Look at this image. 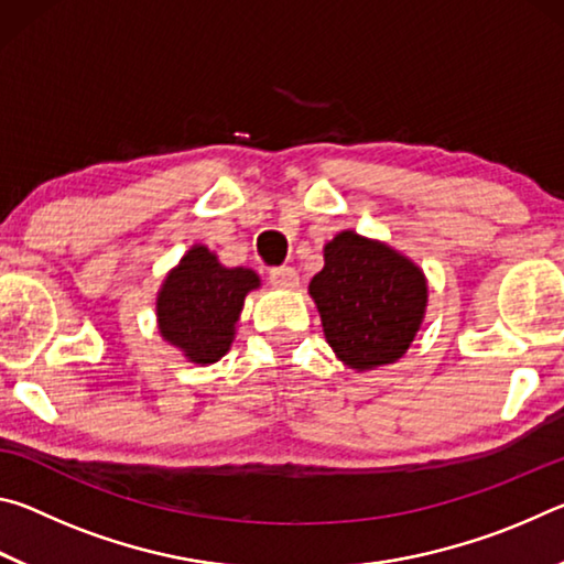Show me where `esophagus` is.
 I'll use <instances>...</instances> for the list:
<instances>
[{
    "mask_svg": "<svg viewBox=\"0 0 564 564\" xmlns=\"http://www.w3.org/2000/svg\"><path fill=\"white\" fill-rule=\"evenodd\" d=\"M269 281H271V285H275V289H283V291L299 289V283H301L299 273L289 269V265H283V269H273L269 273Z\"/></svg>",
    "mask_w": 564,
    "mask_h": 564,
    "instance_id": "1",
    "label": "esophagus"
}]
</instances>
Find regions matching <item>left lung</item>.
<instances>
[{
  "instance_id": "1",
  "label": "left lung",
  "mask_w": 564,
  "mask_h": 564,
  "mask_svg": "<svg viewBox=\"0 0 564 564\" xmlns=\"http://www.w3.org/2000/svg\"><path fill=\"white\" fill-rule=\"evenodd\" d=\"M323 336L356 373L400 360L423 326L427 279L415 261L378 238L340 231L323 246L308 283Z\"/></svg>"
}]
</instances>
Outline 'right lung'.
<instances>
[{
  "instance_id": "1",
  "label": "right lung",
  "mask_w": 564,
  "mask_h": 564,
  "mask_svg": "<svg viewBox=\"0 0 564 564\" xmlns=\"http://www.w3.org/2000/svg\"><path fill=\"white\" fill-rule=\"evenodd\" d=\"M261 289L259 273L218 261L216 251L194 243L166 273L156 293L161 338L196 366L221 360L236 338L246 295Z\"/></svg>"
}]
</instances>
